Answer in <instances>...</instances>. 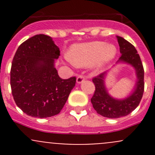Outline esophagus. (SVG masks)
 Listing matches in <instances>:
<instances>
[{"instance_id":"1","label":"esophagus","mask_w":155,"mask_h":155,"mask_svg":"<svg viewBox=\"0 0 155 155\" xmlns=\"http://www.w3.org/2000/svg\"><path fill=\"white\" fill-rule=\"evenodd\" d=\"M84 80H85V76L83 75H79L77 76V78H76V82H77V83H82Z\"/></svg>"}]
</instances>
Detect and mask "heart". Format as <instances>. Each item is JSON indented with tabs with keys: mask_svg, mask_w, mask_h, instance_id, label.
Wrapping results in <instances>:
<instances>
[{
	"mask_svg": "<svg viewBox=\"0 0 155 155\" xmlns=\"http://www.w3.org/2000/svg\"><path fill=\"white\" fill-rule=\"evenodd\" d=\"M116 51L114 45L95 41L74 45L70 48L68 57L75 66H87L97 61V67L101 68L115 57Z\"/></svg>",
	"mask_w": 155,
	"mask_h": 155,
	"instance_id": "1",
	"label": "heart"
}]
</instances>
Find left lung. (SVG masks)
I'll list each match as a JSON object with an SVG mask.
<instances>
[{
	"label": "left lung",
	"instance_id": "obj_1",
	"mask_svg": "<svg viewBox=\"0 0 155 155\" xmlns=\"http://www.w3.org/2000/svg\"><path fill=\"white\" fill-rule=\"evenodd\" d=\"M117 40L121 53L118 61H124L132 65L136 70L138 80L134 93L129 97L120 101L111 97L107 94L104 85V76L107 72L92 79L95 91L91 102L98 114L109 118H117L129 115L138 107L144 92V69L140 54L135 47L123 37L117 36Z\"/></svg>",
	"mask_w": 155,
	"mask_h": 155
}]
</instances>
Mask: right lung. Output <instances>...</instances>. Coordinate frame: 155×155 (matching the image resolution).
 <instances>
[{"instance_id": "obj_1", "label": "right lung", "mask_w": 155, "mask_h": 155, "mask_svg": "<svg viewBox=\"0 0 155 155\" xmlns=\"http://www.w3.org/2000/svg\"><path fill=\"white\" fill-rule=\"evenodd\" d=\"M60 50L51 38L37 34L17 49L10 70L15 104L28 115L44 118L58 115L76 85L75 76L63 79L54 67Z\"/></svg>"}]
</instances>
